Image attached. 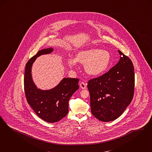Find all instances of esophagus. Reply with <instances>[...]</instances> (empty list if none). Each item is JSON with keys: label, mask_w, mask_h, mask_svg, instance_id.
Instances as JSON below:
<instances>
[{"label": "esophagus", "mask_w": 152, "mask_h": 152, "mask_svg": "<svg viewBox=\"0 0 152 152\" xmlns=\"http://www.w3.org/2000/svg\"><path fill=\"white\" fill-rule=\"evenodd\" d=\"M80 86L81 89H85L86 88V84H85V83H83V82H81L80 83Z\"/></svg>", "instance_id": "esophagus-1"}]
</instances>
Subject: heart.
Segmentation results:
<instances>
[{
    "label": "heart",
    "instance_id": "heart-1",
    "mask_svg": "<svg viewBox=\"0 0 152 152\" xmlns=\"http://www.w3.org/2000/svg\"><path fill=\"white\" fill-rule=\"evenodd\" d=\"M77 61L85 64L86 72L91 76H98L104 72L109 67L111 55L107 51L91 49L81 51L77 55L76 59L70 58L69 66H77Z\"/></svg>",
    "mask_w": 152,
    "mask_h": 152
}]
</instances>
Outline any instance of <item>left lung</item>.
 Segmentation results:
<instances>
[{
	"mask_svg": "<svg viewBox=\"0 0 152 152\" xmlns=\"http://www.w3.org/2000/svg\"><path fill=\"white\" fill-rule=\"evenodd\" d=\"M121 55L118 63L106 73L88 81L91 112L101 121H113L121 115L131 103L134 94L133 63L127 56Z\"/></svg>",
	"mask_w": 152,
	"mask_h": 152,
	"instance_id": "left-lung-1",
	"label": "left lung"
}]
</instances>
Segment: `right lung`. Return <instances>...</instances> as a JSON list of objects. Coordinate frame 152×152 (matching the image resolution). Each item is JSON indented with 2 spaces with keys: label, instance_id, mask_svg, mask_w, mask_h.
<instances>
[{
  "label": "right lung",
  "instance_id": "right-lung-1",
  "mask_svg": "<svg viewBox=\"0 0 152 152\" xmlns=\"http://www.w3.org/2000/svg\"><path fill=\"white\" fill-rule=\"evenodd\" d=\"M53 48L38 51L36 55L28 61L25 66L24 91L27 102L37 115L43 121L55 123L67 115L68 101L73 93L79 88V79L64 78L54 88L42 91L37 89L31 78V69L37 58L50 54Z\"/></svg>",
  "mask_w": 152,
  "mask_h": 152
}]
</instances>
